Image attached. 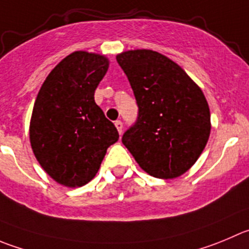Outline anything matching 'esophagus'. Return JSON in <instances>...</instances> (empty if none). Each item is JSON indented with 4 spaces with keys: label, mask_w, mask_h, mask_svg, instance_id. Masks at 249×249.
<instances>
[{
    "label": "esophagus",
    "mask_w": 249,
    "mask_h": 249,
    "mask_svg": "<svg viewBox=\"0 0 249 249\" xmlns=\"http://www.w3.org/2000/svg\"><path fill=\"white\" fill-rule=\"evenodd\" d=\"M115 126H116V128H117V131H118V133H122V129H123V123H122V121H116L115 122Z\"/></svg>",
    "instance_id": "34e87169"
}]
</instances>
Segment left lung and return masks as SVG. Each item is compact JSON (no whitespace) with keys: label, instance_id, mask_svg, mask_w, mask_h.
Returning <instances> with one entry per match:
<instances>
[{"label":"left lung","instance_id":"1","mask_svg":"<svg viewBox=\"0 0 249 249\" xmlns=\"http://www.w3.org/2000/svg\"><path fill=\"white\" fill-rule=\"evenodd\" d=\"M134 93L138 117L122 137L139 166L156 178H175L197 161L210 134L205 96L186 72L151 50L116 57Z\"/></svg>","mask_w":249,"mask_h":249}]
</instances>
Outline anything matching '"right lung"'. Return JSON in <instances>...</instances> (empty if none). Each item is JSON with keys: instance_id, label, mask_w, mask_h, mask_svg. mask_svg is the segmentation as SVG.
<instances>
[{"instance_id": "obj_1", "label": "right lung", "mask_w": 249, "mask_h": 249, "mask_svg": "<svg viewBox=\"0 0 249 249\" xmlns=\"http://www.w3.org/2000/svg\"><path fill=\"white\" fill-rule=\"evenodd\" d=\"M108 68L104 56L75 51L50 72L30 121V143L42 169L58 183L82 187L94 178L115 124L96 105L94 93Z\"/></svg>"}]
</instances>
